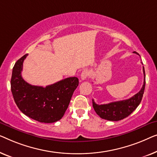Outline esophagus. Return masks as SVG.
<instances>
[{"label":"esophagus","instance_id":"obj_1","mask_svg":"<svg viewBox=\"0 0 157 157\" xmlns=\"http://www.w3.org/2000/svg\"><path fill=\"white\" fill-rule=\"evenodd\" d=\"M90 72L89 70H87V69L84 70L82 72V73H81V79H82V80H85V79H87L88 77L90 76Z\"/></svg>","mask_w":157,"mask_h":157}]
</instances>
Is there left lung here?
<instances>
[{
    "instance_id": "8db88e82",
    "label": "left lung",
    "mask_w": 157,
    "mask_h": 157,
    "mask_svg": "<svg viewBox=\"0 0 157 157\" xmlns=\"http://www.w3.org/2000/svg\"><path fill=\"white\" fill-rule=\"evenodd\" d=\"M134 53L138 54L137 52H134ZM139 55V54H138ZM144 72V84L140 91L134 94L131 98L125 100L113 101L106 105H98L92 100V106L96 113L100 117L101 119L109 121H120L123 120L132 113L134 110L140 105L142 101L143 94H144L145 88V71L143 67Z\"/></svg>"
}]
</instances>
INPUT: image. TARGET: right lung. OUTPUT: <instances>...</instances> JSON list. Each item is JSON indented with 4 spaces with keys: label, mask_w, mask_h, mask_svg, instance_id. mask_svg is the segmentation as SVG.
Here are the masks:
<instances>
[{
    "label": "right lung",
    "mask_w": 157,
    "mask_h": 157,
    "mask_svg": "<svg viewBox=\"0 0 157 157\" xmlns=\"http://www.w3.org/2000/svg\"><path fill=\"white\" fill-rule=\"evenodd\" d=\"M25 55L13 68L11 92L17 107L26 116L40 122L52 123L60 120L67 109L70 100L79 85L76 77L67 78L52 85H31L22 78Z\"/></svg>",
    "instance_id": "obj_1"
}]
</instances>
